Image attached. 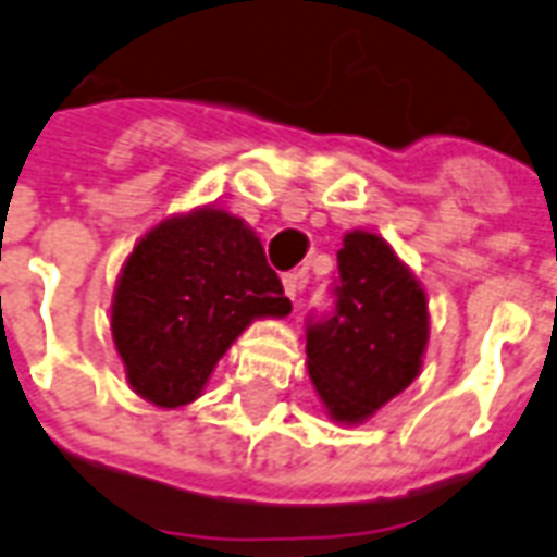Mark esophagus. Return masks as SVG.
I'll return each mask as SVG.
<instances>
[{
  "label": "esophagus",
  "mask_w": 557,
  "mask_h": 557,
  "mask_svg": "<svg viewBox=\"0 0 557 557\" xmlns=\"http://www.w3.org/2000/svg\"><path fill=\"white\" fill-rule=\"evenodd\" d=\"M283 292H286V297H292L295 300L297 295H300V274H283Z\"/></svg>",
  "instance_id": "esophagus-1"
}]
</instances>
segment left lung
Masks as SVG:
<instances>
[{"instance_id":"1","label":"left lung","mask_w":557,"mask_h":557,"mask_svg":"<svg viewBox=\"0 0 557 557\" xmlns=\"http://www.w3.org/2000/svg\"><path fill=\"white\" fill-rule=\"evenodd\" d=\"M335 304L307 324V368L338 423H362L418 380L430 312L426 295L392 245L368 231L338 250Z\"/></svg>"}]
</instances>
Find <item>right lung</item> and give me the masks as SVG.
I'll use <instances>...</instances> for the list:
<instances>
[{
    "instance_id": "1",
    "label": "right lung",
    "mask_w": 557,
    "mask_h": 557,
    "mask_svg": "<svg viewBox=\"0 0 557 557\" xmlns=\"http://www.w3.org/2000/svg\"><path fill=\"white\" fill-rule=\"evenodd\" d=\"M292 300L260 239L231 212L172 215L143 236L119 274L110 330L131 388L177 409L193 403L253 318H283Z\"/></svg>"
}]
</instances>
